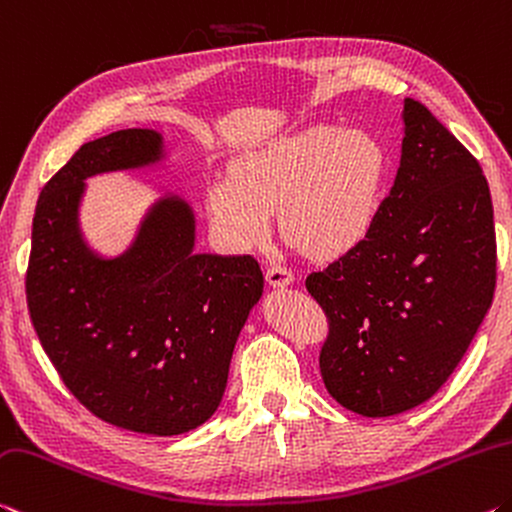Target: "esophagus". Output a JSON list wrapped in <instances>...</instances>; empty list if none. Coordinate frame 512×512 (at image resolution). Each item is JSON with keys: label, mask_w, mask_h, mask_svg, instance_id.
Listing matches in <instances>:
<instances>
[{"label": "esophagus", "mask_w": 512, "mask_h": 512, "mask_svg": "<svg viewBox=\"0 0 512 512\" xmlns=\"http://www.w3.org/2000/svg\"><path fill=\"white\" fill-rule=\"evenodd\" d=\"M265 279L272 288H288V286H292V281H295V274H292L288 267H281L274 263V265H267Z\"/></svg>", "instance_id": "1"}]
</instances>
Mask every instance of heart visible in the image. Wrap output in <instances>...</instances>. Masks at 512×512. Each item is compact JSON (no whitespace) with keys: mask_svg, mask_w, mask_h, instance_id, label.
I'll use <instances>...</instances> for the list:
<instances>
[{"mask_svg":"<svg viewBox=\"0 0 512 512\" xmlns=\"http://www.w3.org/2000/svg\"><path fill=\"white\" fill-rule=\"evenodd\" d=\"M385 163L379 142L356 129L313 124L240 156L231 179L208 190V213L236 249L267 240L272 215L297 247L342 256L370 238L381 213Z\"/></svg>","mask_w":512,"mask_h":512,"instance_id":"heart-1","label":"heart"}]
</instances>
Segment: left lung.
Returning <instances> with one entry per match:
<instances>
[{
  "mask_svg": "<svg viewBox=\"0 0 512 512\" xmlns=\"http://www.w3.org/2000/svg\"><path fill=\"white\" fill-rule=\"evenodd\" d=\"M395 183L363 245L313 272L329 317L320 370L351 413L424 404L465 356L492 306L497 240L476 158L415 99H404Z\"/></svg>",
  "mask_w": 512,
  "mask_h": 512,
  "instance_id": "1",
  "label": "left lung"
}]
</instances>
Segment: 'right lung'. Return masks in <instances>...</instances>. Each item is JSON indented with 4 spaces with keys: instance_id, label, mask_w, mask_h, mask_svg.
I'll return each mask as SVG.
<instances>
[{
    "instance_id": "obj_1",
    "label": "right lung",
    "mask_w": 512,
    "mask_h": 512,
    "mask_svg": "<svg viewBox=\"0 0 512 512\" xmlns=\"http://www.w3.org/2000/svg\"><path fill=\"white\" fill-rule=\"evenodd\" d=\"M170 167L156 129L86 142L40 192L27 301L40 345L70 392L120 429L181 435L220 406L236 340L263 295L251 256L199 254L197 215L179 192L149 201L122 251L92 247L88 179Z\"/></svg>"
}]
</instances>
